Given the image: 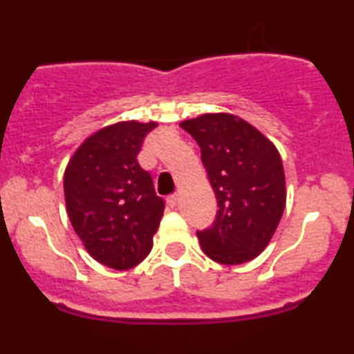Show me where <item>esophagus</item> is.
<instances>
[{
	"label": "esophagus",
	"mask_w": 354,
	"mask_h": 354,
	"mask_svg": "<svg viewBox=\"0 0 354 354\" xmlns=\"http://www.w3.org/2000/svg\"><path fill=\"white\" fill-rule=\"evenodd\" d=\"M166 203H168L169 208H174V206L178 205V194H171V196H168V200H166Z\"/></svg>",
	"instance_id": "esophagus-1"
}]
</instances>
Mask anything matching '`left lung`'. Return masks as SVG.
<instances>
[{
    "label": "left lung",
    "mask_w": 354,
    "mask_h": 354,
    "mask_svg": "<svg viewBox=\"0 0 354 354\" xmlns=\"http://www.w3.org/2000/svg\"><path fill=\"white\" fill-rule=\"evenodd\" d=\"M180 126L201 148L218 213L198 231L203 253L221 265H243L270 245L286 205L283 161L259 129L231 113H206Z\"/></svg>",
    "instance_id": "1"
}]
</instances>
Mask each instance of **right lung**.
<instances>
[{
	"label": "right lung",
	"mask_w": 354,
	"mask_h": 354,
	"mask_svg": "<svg viewBox=\"0 0 354 354\" xmlns=\"http://www.w3.org/2000/svg\"><path fill=\"white\" fill-rule=\"evenodd\" d=\"M156 121H120L89 135L64 169L68 218L86 251L101 265L123 271L153 248L165 201L138 153Z\"/></svg>",
	"instance_id": "obj_1"
}]
</instances>
